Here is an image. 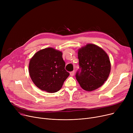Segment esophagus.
Instances as JSON below:
<instances>
[{
  "instance_id": "1",
  "label": "esophagus",
  "mask_w": 133,
  "mask_h": 133,
  "mask_svg": "<svg viewBox=\"0 0 133 133\" xmlns=\"http://www.w3.org/2000/svg\"><path fill=\"white\" fill-rule=\"evenodd\" d=\"M74 75V71L70 72V75L71 76H73Z\"/></svg>"
}]
</instances>
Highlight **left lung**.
I'll list each match as a JSON object with an SVG mask.
<instances>
[{
	"label": "left lung",
	"instance_id": "left-lung-1",
	"mask_svg": "<svg viewBox=\"0 0 133 133\" xmlns=\"http://www.w3.org/2000/svg\"><path fill=\"white\" fill-rule=\"evenodd\" d=\"M80 73L76 79L81 87L90 92L102 86L109 75L111 64L108 54L99 46L88 44L78 52Z\"/></svg>",
	"mask_w": 133,
	"mask_h": 133
}]
</instances>
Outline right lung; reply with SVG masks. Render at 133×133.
<instances>
[{"mask_svg": "<svg viewBox=\"0 0 133 133\" xmlns=\"http://www.w3.org/2000/svg\"><path fill=\"white\" fill-rule=\"evenodd\" d=\"M62 53L48 47L38 51L30 59L29 74L38 88L48 93L59 90L69 75L65 69Z\"/></svg>", "mask_w": 133, "mask_h": 133, "instance_id": "1", "label": "right lung"}]
</instances>
